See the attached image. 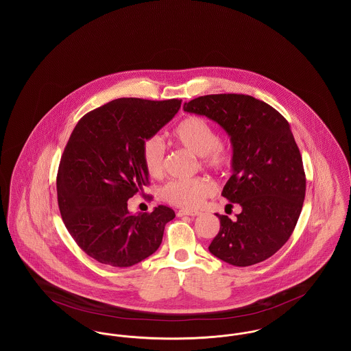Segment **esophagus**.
Masks as SVG:
<instances>
[{
  "label": "esophagus",
  "instance_id": "34e87169",
  "mask_svg": "<svg viewBox=\"0 0 351 351\" xmlns=\"http://www.w3.org/2000/svg\"><path fill=\"white\" fill-rule=\"evenodd\" d=\"M200 212L199 210H191V209H182L178 212V217H183V216H191V217H196L199 216Z\"/></svg>",
  "mask_w": 351,
  "mask_h": 351
}]
</instances>
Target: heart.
<instances>
[{
  "instance_id": "obj_1",
  "label": "heart",
  "mask_w": 351,
  "mask_h": 351,
  "mask_svg": "<svg viewBox=\"0 0 351 351\" xmlns=\"http://www.w3.org/2000/svg\"><path fill=\"white\" fill-rule=\"evenodd\" d=\"M173 139L185 149L201 156L205 167L215 171H228L233 165V154L219 142V134L215 126L200 116H188L173 129ZM141 156L146 172L152 178L165 173L166 149L159 136L143 141ZM215 185L208 178H193L172 180L162 189V196L168 204L184 209H195L210 197Z\"/></svg>"
}]
</instances>
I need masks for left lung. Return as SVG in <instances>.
Masks as SVG:
<instances>
[{"mask_svg":"<svg viewBox=\"0 0 351 351\" xmlns=\"http://www.w3.org/2000/svg\"><path fill=\"white\" fill-rule=\"evenodd\" d=\"M184 110L216 121L233 145V175L222 196L242 212L234 221L216 215L219 232L209 251L237 267L266 261L293 233L305 199L302 159L288 121L265 101L238 93L201 96Z\"/></svg>","mask_w":351,"mask_h":351,"instance_id":"obj_1","label":"left lung"}]
</instances>
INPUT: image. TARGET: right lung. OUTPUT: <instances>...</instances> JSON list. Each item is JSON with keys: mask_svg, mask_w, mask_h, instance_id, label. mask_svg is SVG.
I'll use <instances>...</instances> for the list:
<instances>
[{"mask_svg": "<svg viewBox=\"0 0 351 351\" xmlns=\"http://www.w3.org/2000/svg\"><path fill=\"white\" fill-rule=\"evenodd\" d=\"M180 105L178 99L110 101L80 118L68 139L56 176L59 210L77 246L102 265L130 267L146 259L175 217L165 205L132 215L128 200L150 184L141 156L143 141Z\"/></svg>", "mask_w": 351, "mask_h": 351, "instance_id": "add662e5", "label": "right lung"}]
</instances>
